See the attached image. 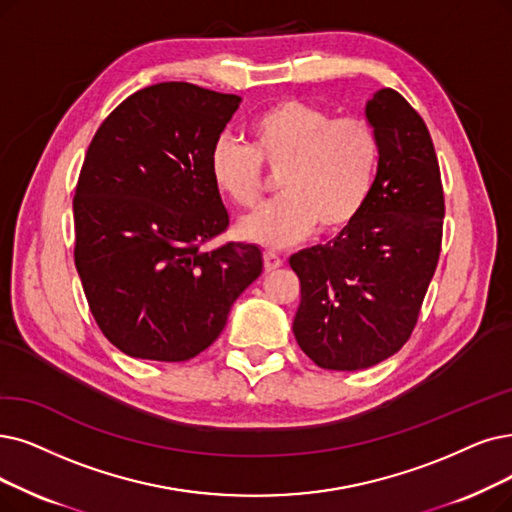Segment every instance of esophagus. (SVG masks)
Wrapping results in <instances>:
<instances>
[{
	"label": "esophagus",
	"mask_w": 512,
	"mask_h": 512,
	"mask_svg": "<svg viewBox=\"0 0 512 512\" xmlns=\"http://www.w3.org/2000/svg\"><path fill=\"white\" fill-rule=\"evenodd\" d=\"M281 264H283V260H281L279 254H275V252H264V271L271 273V271L279 269Z\"/></svg>",
	"instance_id": "34e87169"
}]
</instances>
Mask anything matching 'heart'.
<instances>
[{"label": "heart", "mask_w": 512, "mask_h": 512, "mask_svg": "<svg viewBox=\"0 0 512 512\" xmlns=\"http://www.w3.org/2000/svg\"><path fill=\"white\" fill-rule=\"evenodd\" d=\"M252 145L216 140L210 153L214 187L241 208L262 193V168L279 173L283 195L243 216L237 235L283 248L309 235L338 233L361 216L380 170V140L359 117L334 119L319 107L285 98L260 111L248 126Z\"/></svg>", "instance_id": "1"}]
</instances>
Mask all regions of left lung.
Listing matches in <instances>:
<instances>
[{"instance_id": "1", "label": "left lung", "mask_w": 512, "mask_h": 512, "mask_svg": "<svg viewBox=\"0 0 512 512\" xmlns=\"http://www.w3.org/2000/svg\"><path fill=\"white\" fill-rule=\"evenodd\" d=\"M365 119L380 170L361 216L323 245L290 256L300 279L294 336L323 370L355 372L410 338L441 252L443 187L431 134L399 92L378 90Z\"/></svg>"}]
</instances>
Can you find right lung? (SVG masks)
I'll list each match as a JSON object with an SVG mask.
<instances>
[{"label":"right lung","mask_w":512,"mask_h":512,"mask_svg":"<svg viewBox=\"0 0 512 512\" xmlns=\"http://www.w3.org/2000/svg\"><path fill=\"white\" fill-rule=\"evenodd\" d=\"M241 98L166 81L128 96L94 134L73 199L75 267L121 353L187 361L220 336L262 273L254 243H201L229 227L210 153Z\"/></svg>","instance_id":"add662e5"}]
</instances>
